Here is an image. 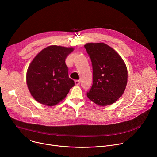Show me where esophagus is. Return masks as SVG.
Masks as SVG:
<instances>
[{
	"label": "esophagus",
	"mask_w": 157,
	"mask_h": 157,
	"mask_svg": "<svg viewBox=\"0 0 157 157\" xmlns=\"http://www.w3.org/2000/svg\"><path fill=\"white\" fill-rule=\"evenodd\" d=\"M75 83L76 85H79L80 81L79 80H76V81H75Z\"/></svg>",
	"instance_id": "34e87169"
}]
</instances>
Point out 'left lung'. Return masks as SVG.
<instances>
[{"mask_svg":"<svg viewBox=\"0 0 157 157\" xmlns=\"http://www.w3.org/2000/svg\"><path fill=\"white\" fill-rule=\"evenodd\" d=\"M84 48L93 70V86L87 98L99 105L114 103L123 94L127 82V70L120 55L103 43H89Z\"/></svg>","mask_w":157,"mask_h":157,"instance_id":"1","label":"left lung"}]
</instances>
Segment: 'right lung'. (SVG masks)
<instances>
[{"label": "right lung", "mask_w": 157, "mask_h": 157, "mask_svg": "<svg viewBox=\"0 0 157 157\" xmlns=\"http://www.w3.org/2000/svg\"><path fill=\"white\" fill-rule=\"evenodd\" d=\"M73 50L50 46L41 50L31 62L27 73V84L36 101L48 106L56 105L75 86L65 63L66 58Z\"/></svg>", "instance_id": "add662e5"}]
</instances>
